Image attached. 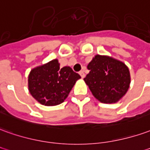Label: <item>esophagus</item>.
Listing matches in <instances>:
<instances>
[{
  "label": "esophagus",
  "instance_id": "esophagus-1",
  "mask_svg": "<svg viewBox=\"0 0 150 150\" xmlns=\"http://www.w3.org/2000/svg\"><path fill=\"white\" fill-rule=\"evenodd\" d=\"M79 75H80V76H81V78H82V79H83L84 77H85V74H84L83 71H79Z\"/></svg>",
  "mask_w": 150,
  "mask_h": 150
}]
</instances>
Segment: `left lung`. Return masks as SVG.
I'll return each mask as SVG.
<instances>
[{"instance_id":"obj_1","label":"left lung","mask_w":150,"mask_h":150,"mask_svg":"<svg viewBox=\"0 0 150 150\" xmlns=\"http://www.w3.org/2000/svg\"><path fill=\"white\" fill-rule=\"evenodd\" d=\"M88 69L89 73L83 79L100 102L115 103L129 88V70L122 62L97 55L88 65Z\"/></svg>"}]
</instances>
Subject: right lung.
Returning <instances> with one entry per match:
<instances>
[{
  "instance_id": "add662e5",
  "label": "right lung",
  "mask_w": 150,
  "mask_h": 150,
  "mask_svg": "<svg viewBox=\"0 0 150 150\" xmlns=\"http://www.w3.org/2000/svg\"><path fill=\"white\" fill-rule=\"evenodd\" d=\"M80 75L70 67H59L57 59L33 69L28 77L30 93L45 105H56L67 97Z\"/></svg>"
}]
</instances>
